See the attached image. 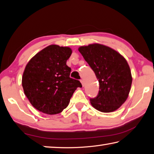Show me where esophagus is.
Instances as JSON below:
<instances>
[{"label":"esophagus","instance_id":"esophagus-1","mask_svg":"<svg viewBox=\"0 0 154 154\" xmlns=\"http://www.w3.org/2000/svg\"><path fill=\"white\" fill-rule=\"evenodd\" d=\"M80 82H81V83H82V84L83 86H84L85 83H84V81H83V79H81V80H80Z\"/></svg>","mask_w":154,"mask_h":154}]
</instances>
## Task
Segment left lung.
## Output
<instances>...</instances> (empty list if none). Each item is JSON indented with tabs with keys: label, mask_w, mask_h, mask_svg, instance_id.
<instances>
[{
	"label": "left lung",
	"mask_w": 154,
	"mask_h": 154,
	"mask_svg": "<svg viewBox=\"0 0 154 154\" xmlns=\"http://www.w3.org/2000/svg\"><path fill=\"white\" fill-rule=\"evenodd\" d=\"M79 51L98 79L99 91L92 105L104 113L114 111L128 96L132 75L127 61L118 52L100 44L80 47Z\"/></svg>",
	"instance_id": "1"
}]
</instances>
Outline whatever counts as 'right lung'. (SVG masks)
Instances as JSON below:
<instances>
[{
    "instance_id": "obj_1",
    "label": "right lung",
    "mask_w": 154,
    "mask_h": 154,
    "mask_svg": "<svg viewBox=\"0 0 154 154\" xmlns=\"http://www.w3.org/2000/svg\"><path fill=\"white\" fill-rule=\"evenodd\" d=\"M71 48L51 45L28 62L22 77V87L34 107L44 113H60L69 105L79 80L70 77L71 69L66 65Z\"/></svg>"
}]
</instances>
